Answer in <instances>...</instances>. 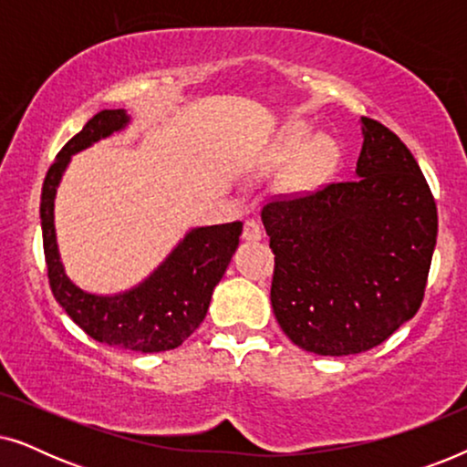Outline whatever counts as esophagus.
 I'll list each match as a JSON object with an SVG mask.
<instances>
[{
    "label": "esophagus",
    "mask_w": 467,
    "mask_h": 467,
    "mask_svg": "<svg viewBox=\"0 0 467 467\" xmlns=\"http://www.w3.org/2000/svg\"><path fill=\"white\" fill-rule=\"evenodd\" d=\"M261 235H264V232H261V225L257 221H246L244 223V229H242V238L248 240V242H257L261 240Z\"/></svg>",
    "instance_id": "esophagus-1"
}]
</instances>
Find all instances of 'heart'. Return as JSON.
<instances>
[{"label":"heart","instance_id":"heart-1","mask_svg":"<svg viewBox=\"0 0 467 467\" xmlns=\"http://www.w3.org/2000/svg\"><path fill=\"white\" fill-rule=\"evenodd\" d=\"M310 127L304 123H293L285 130L283 138L276 146V161L280 165H293L291 174L286 176V187L291 189H312L327 181L340 165V146L334 138L318 136L310 142Z\"/></svg>","mask_w":467,"mask_h":467}]
</instances>
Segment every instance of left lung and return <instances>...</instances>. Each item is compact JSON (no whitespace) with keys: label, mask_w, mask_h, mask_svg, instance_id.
Instances as JSON below:
<instances>
[{"label":"left lung","mask_w":467,"mask_h":467,"mask_svg":"<svg viewBox=\"0 0 467 467\" xmlns=\"http://www.w3.org/2000/svg\"><path fill=\"white\" fill-rule=\"evenodd\" d=\"M359 123L353 181L261 210L276 254V321L293 344L325 357L379 347L417 315L438 238L436 202L417 159L379 120Z\"/></svg>","instance_id":"obj_1"}]
</instances>
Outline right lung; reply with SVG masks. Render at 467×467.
Returning <instances> with one entry per match:
<instances>
[{
  "instance_id": "right-lung-1",
  "label": "right lung",
  "mask_w": 467,
  "mask_h": 467,
  "mask_svg": "<svg viewBox=\"0 0 467 467\" xmlns=\"http://www.w3.org/2000/svg\"><path fill=\"white\" fill-rule=\"evenodd\" d=\"M130 123L131 117L123 108L101 110L59 150L42 184L44 257L55 299L87 336L108 347L161 353L181 347L206 318L214 286L240 244L242 223L189 229L150 276L127 291L98 296L72 283L57 246V187L72 155L123 131Z\"/></svg>"
}]
</instances>
